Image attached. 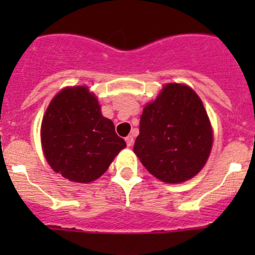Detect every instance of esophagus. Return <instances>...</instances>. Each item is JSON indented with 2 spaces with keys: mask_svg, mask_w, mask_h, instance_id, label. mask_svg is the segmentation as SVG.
I'll return each instance as SVG.
<instances>
[{
  "mask_svg": "<svg viewBox=\"0 0 255 255\" xmlns=\"http://www.w3.org/2000/svg\"><path fill=\"white\" fill-rule=\"evenodd\" d=\"M125 141H126V144H128V147H131L132 143H134V136H132V135H129V136H126Z\"/></svg>",
  "mask_w": 255,
  "mask_h": 255,
  "instance_id": "1",
  "label": "esophagus"
}]
</instances>
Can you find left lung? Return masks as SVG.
Segmentation results:
<instances>
[{
  "mask_svg": "<svg viewBox=\"0 0 255 255\" xmlns=\"http://www.w3.org/2000/svg\"><path fill=\"white\" fill-rule=\"evenodd\" d=\"M212 143L202 100L188 85L170 83L144 107L134 153L153 176L179 184L204 167Z\"/></svg>",
  "mask_w": 255,
  "mask_h": 255,
  "instance_id": "obj_1",
  "label": "left lung"
}]
</instances>
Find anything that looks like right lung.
<instances>
[{"label":"right lung","instance_id":"right-lung-1","mask_svg":"<svg viewBox=\"0 0 255 255\" xmlns=\"http://www.w3.org/2000/svg\"><path fill=\"white\" fill-rule=\"evenodd\" d=\"M40 138L52 170L84 184L102 176L126 147L87 87H67L56 94L42 120Z\"/></svg>","mask_w":255,"mask_h":255}]
</instances>
